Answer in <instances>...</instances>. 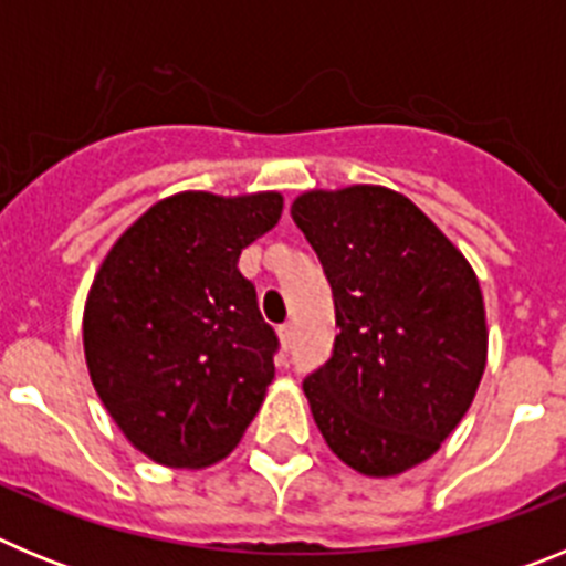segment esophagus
Returning <instances> with one entry per match:
<instances>
[{
  "label": "esophagus",
  "mask_w": 566,
  "mask_h": 566,
  "mask_svg": "<svg viewBox=\"0 0 566 566\" xmlns=\"http://www.w3.org/2000/svg\"><path fill=\"white\" fill-rule=\"evenodd\" d=\"M277 337H280V345H283V348H289V345H292V337H294L292 323H283V326L277 328Z\"/></svg>",
  "instance_id": "34e87169"
}]
</instances>
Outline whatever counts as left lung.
<instances>
[{
	"mask_svg": "<svg viewBox=\"0 0 566 566\" xmlns=\"http://www.w3.org/2000/svg\"><path fill=\"white\" fill-rule=\"evenodd\" d=\"M292 218L332 283L339 334L303 382L334 453L397 476L439 451L476 397L488 326L476 272L405 195L312 189Z\"/></svg>",
	"mask_w": 566,
	"mask_h": 566,
	"instance_id": "obj_1",
	"label": "left lung"
}]
</instances>
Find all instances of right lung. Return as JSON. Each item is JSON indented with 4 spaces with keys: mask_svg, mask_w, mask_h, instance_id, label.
<instances>
[{
    "mask_svg": "<svg viewBox=\"0 0 566 566\" xmlns=\"http://www.w3.org/2000/svg\"><path fill=\"white\" fill-rule=\"evenodd\" d=\"M280 192L164 198L115 240L84 306V357L124 437L167 468L227 457L274 379L277 334L238 269Z\"/></svg>",
    "mask_w": 566,
    "mask_h": 566,
    "instance_id": "right-lung-1",
    "label": "right lung"
}]
</instances>
